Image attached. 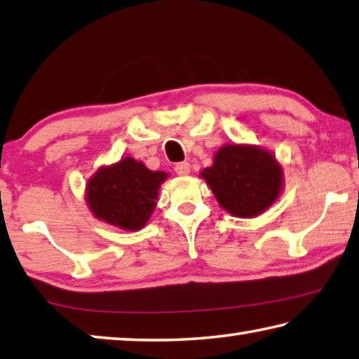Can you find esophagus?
<instances>
[{
    "mask_svg": "<svg viewBox=\"0 0 359 359\" xmlns=\"http://www.w3.org/2000/svg\"><path fill=\"white\" fill-rule=\"evenodd\" d=\"M175 172H176V175H181V176L189 175V172H191V163H189V162H180V163H176V165H175Z\"/></svg>",
    "mask_w": 359,
    "mask_h": 359,
    "instance_id": "34e87169",
    "label": "esophagus"
}]
</instances>
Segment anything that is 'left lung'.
Listing matches in <instances>:
<instances>
[{"label":"left lung","instance_id":"obj_1","mask_svg":"<svg viewBox=\"0 0 359 359\" xmlns=\"http://www.w3.org/2000/svg\"><path fill=\"white\" fill-rule=\"evenodd\" d=\"M202 178L219 205L236 217L260 215L282 189V167L271 153L252 144H225Z\"/></svg>","mask_w":359,"mask_h":359}]
</instances>
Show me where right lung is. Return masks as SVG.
<instances>
[{
  "label": "right lung",
  "mask_w": 359,
  "mask_h": 359,
  "mask_svg": "<svg viewBox=\"0 0 359 359\" xmlns=\"http://www.w3.org/2000/svg\"><path fill=\"white\" fill-rule=\"evenodd\" d=\"M167 176L165 172L148 170L134 157H124L110 167L99 168L88 181V206L100 221L124 230H138L153 215L157 192Z\"/></svg>",
  "instance_id": "obj_1"
}]
</instances>
